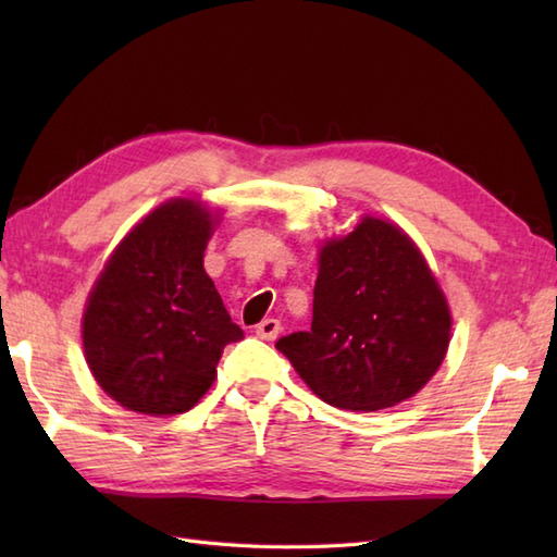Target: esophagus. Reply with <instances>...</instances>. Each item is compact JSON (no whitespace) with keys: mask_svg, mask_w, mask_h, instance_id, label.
Listing matches in <instances>:
<instances>
[{"mask_svg":"<svg viewBox=\"0 0 557 557\" xmlns=\"http://www.w3.org/2000/svg\"><path fill=\"white\" fill-rule=\"evenodd\" d=\"M280 330H282V325H280L277 318H265V321H260L256 325V337L270 342V339H275L280 335Z\"/></svg>","mask_w":557,"mask_h":557,"instance_id":"34e87169","label":"esophagus"}]
</instances>
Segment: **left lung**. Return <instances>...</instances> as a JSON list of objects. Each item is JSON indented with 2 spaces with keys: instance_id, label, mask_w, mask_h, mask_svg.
<instances>
[{
  "instance_id": "1",
  "label": "left lung",
  "mask_w": 557,
  "mask_h": 557,
  "mask_svg": "<svg viewBox=\"0 0 557 557\" xmlns=\"http://www.w3.org/2000/svg\"><path fill=\"white\" fill-rule=\"evenodd\" d=\"M449 327L445 294L417 244L397 224L363 218L321 248L309 333L275 347L327 405L377 411L431 381Z\"/></svg>"
}]
</instances>
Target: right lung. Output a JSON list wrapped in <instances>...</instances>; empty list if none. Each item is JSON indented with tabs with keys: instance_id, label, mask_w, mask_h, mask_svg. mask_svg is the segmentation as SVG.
Instances as JSON below:
<instances>
[{
	"instance_id": "obj_1",
	"label": "right lung",
	"mask_w": 557,
	"mask_h": 557,
	"mask_svg": "<svg viewBox=\"0 0 557 557\" xmlns=\"http://www.w3.org/2000/svg\"><path fill=\"white\" fill-rule=\"evenodd\" d=\"M215 222L198 200H168L124 236L90 292L83 351L126 409L172 417L196 407L222 349L244 337L203 268Z\"/></svg>"
}]
</instances>
